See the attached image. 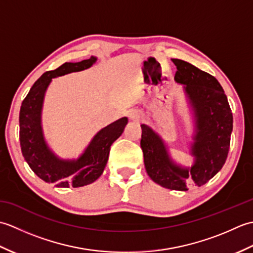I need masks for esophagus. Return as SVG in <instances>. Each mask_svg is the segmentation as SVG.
<instances>
[{
	"mask_svg": "<svg viewBox=\"0 0 253 253\" xmlns=\"http://www.w3.org/2000/svg\"><path fill=\"white\" fill-rule=\"evenodd\" d=\"M128 116H129V118H130L131 121L138 122L142 117V114L139 111H137V110H131V111H129V113H128Z\"/></svg>",
	"mask_w": 253,
	"mask_h": 253,
	"instance_id": "34e87169",
	"label": "esophagus"
}]
</instances>
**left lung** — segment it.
<instances>
[{
  "label": "left lung",
  "instance_id": "8db88e82",
  "mask_svg": "<svg viewBox=\"0 0 253 253\" xmlns=\"http://www.w3.org/2000/svg\"><path fill=\"white\" fill-rule=\"evenodd\" d=\"M177 72L175 82L182 84L193 118L189 146L193 164L185 168L174 162L159 133L142 124L140 146L144 166L154 182L170 190L186 191L188 186L200 187L215 176L227 159L233 114L227 96L217 79L192 64L171 58Z\"/></svg>",
  "mask_w": 253,
  "mask_h": 253
}]
</instances>
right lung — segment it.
<instances>
[{"instance_id": "obj_1", "label": "right lung", "mask_w": 253, "mask_h": 253, "mask_svg": "<svg viewBox=\"0 0 253 253\" xmlns=\"http://www.w3.org/2000/svg\"><path fill=\"white\" fill-rule=\"evenodd\" d=\"M95 56L77 63H64L54 71L44 73L32 85L20 106L19 140L23 157L34 173L45 182L58 187L75 188L92 184L103 173L112 143L120 137L128 118L122 117L102 128L91 139L77 159H62L52 151L42 128V107L52 79L90 68Z\"/></svg>"}]
</instances>
